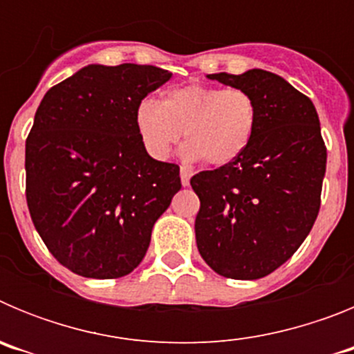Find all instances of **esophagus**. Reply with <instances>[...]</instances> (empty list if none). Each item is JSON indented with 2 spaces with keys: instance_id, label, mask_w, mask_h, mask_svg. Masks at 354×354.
<instances>
[{
  "instance_id": "obj_1",
  "label": "esophagus",
  "mask_w": 354,
  "mask_h": 354,
  "mask_svg": "<svg viewBox=\"0 0 354 354\" xmlns=\"http://www.w3.org/2000/svg\"><path fill=\"white\" fill-rule=\"evenodd\" d=\"M193 171L186 167H180V183L183 186H189V179H192Z\"/></svg>"
}]
</instances>
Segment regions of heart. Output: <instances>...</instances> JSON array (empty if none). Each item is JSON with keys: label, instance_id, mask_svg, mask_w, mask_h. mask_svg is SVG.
<instances>
[{"label": "heart", "instance_id": "b5f03b06", "mask_svg": "<svg viewBox=\"0 0 354 354\" xmlns=\"http://www.w3.org/2000/svg\"><path fill=\"white\" fill-rule=\"evenodd\" d=\"M257 115V102L246 90L186 84L168 90L159 102L143 99L134 122L154 159H167L183 131L184 158H204L221 167L236 161L250 145Z\"/></svg>", "mask_w": 354, "mask_h": 354}]
</instances>
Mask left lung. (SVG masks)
<instances>
[{
    "instance_id": "obj_1",
    "label": "left lung",
    "mask_w": 354,
    "mask_h": 354,
    "mask_svg": "<svg viewBox=\"0 0 354 354\" xmlns=\"http://www.w3.org/2000/svg\"><path fill=\"white\" fill-rule=\"evenodd\" d=\"M250 92L257 126L236 161L192 177L196 246L212 271L257 280L289 261L321 207L326 145L314 104L273 72L209 74Z\"/></svg>"
}]
</instances>
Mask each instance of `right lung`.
Instances as JSON below:
<instances>
[{
    "instance_id": "right-lung-1",
    "label": "right lung",
    "mask_w": 354,
    "mask_h": 354,
    "mask_svg": "<svg viewBox=\"0 0 354 354\" xmlns=\"http://www.w3.org/2000/svg\"><path fill=\"white\" fill-rule=\"evenodd\" d=\"M171 72L88 65L55 84L26 138V202L53 257L86 278H120L180 189L179 165L147 154L134 113Z\"/></svg>"
}]
</instances>
